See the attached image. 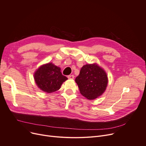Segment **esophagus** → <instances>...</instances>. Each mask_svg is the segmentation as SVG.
Returning a JSON list of instances; mask_svg holds the SVG:
<instances>
[{"mask_svg":"<svg viewBox=\"0 0 146 146\" xmlns=\"http://www.w3.org/2000/svg\"><path fill=\"white\" fill-rule=\"evenodd\" d=\"M68 78L70 79V80H72L74 78V75H70L68 76Z\"/></svg>","mask_w":146,"mask_h":146,"instance_id":"esophagus-1","label":"esophagus"}]
</instances>
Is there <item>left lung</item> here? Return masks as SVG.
Segmentation results:
<instances>
[{
	"label": "left lung",
	"instance_id": "obj_1",
	"mask_svg": "<svg viewBox=\"0 0 146 146\" xmlns=\"http://www.w3.org/2000/svg\"><path fill=\"white\" fill-rule=\"evenodd\" d=\"M80 93L88 100H94L106 90L108 77L106 71L97 64L84 65L76 77Z\"/></svg>",
	"mask_w": 146,
	"mask_h": 146
}]
</instances>
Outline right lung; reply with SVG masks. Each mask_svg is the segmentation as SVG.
I'll use <instances>...</instances> for the list:
<instances>
[{
  "label": "right lung",
  "mask_w": 146,
  "mask_h": 146,
  "mask_svg": "<svg viewBox=\"0 0 146 146\" xmlns=\"http://www.w3.org/2000/svg\"><path fill=\"white\" fill-rule=\"evenodd\" d=\"M37 86L47 93L54 92L61 88L62 83L68 78L61 72V68L52 63L40 66L34 74Z\"/></svg>",
  "instance_id": "1"
}]
</instances>
